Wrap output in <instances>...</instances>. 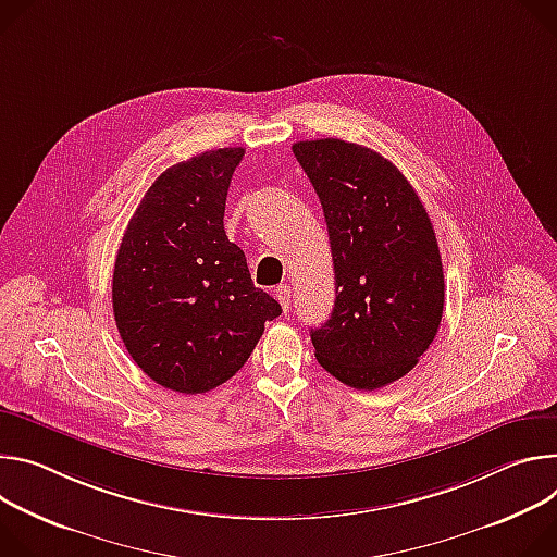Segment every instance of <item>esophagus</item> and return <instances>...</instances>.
I'll return each mask as SVG.
<instances>
[{
	"mask_svg": "<svg viewBox=\"0 0 557 557\" xmlns=\"http://www.w3.org/2000/svg\"><path fill=\"white\" fill-rule=\"evenodd\" d=\"M276 298H278L283 310L289 312V305H292V289H289V285H278L276 287Z\"/></svg>",
	"mask_w": 557,
	"mask_h": 557,
	"instance_id": "esophagus-1",
	"label": "esophagus"
}]
</instances>
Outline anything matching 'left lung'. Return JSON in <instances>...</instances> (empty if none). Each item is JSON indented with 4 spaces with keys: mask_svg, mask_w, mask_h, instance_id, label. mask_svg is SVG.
I'll use <instances>...</instances> for the list:
<instances>
[{
    "mask_svg": "<svg viewBox=\"0 0 557 557\" xmlns=\"http://www.w3.org/2000/svg\"><path fill=\"white\" fill-rule=\"evenodd\" d=\"M321 199L336 278L332 317L310 332L325 372L381 389L434 343L445 274L434 225L411 183L385 157L343 139L296 141Z\"/></svg>",
    "mask_w": 557,
    "mask_h": 557,
    "instance_id": "8db88e82",
    "label": "left lung"
}]
</instances>
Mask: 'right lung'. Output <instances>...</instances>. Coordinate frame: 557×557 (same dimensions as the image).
Segmentation results:
<instances>
[{
  "label": "right lung",
  "mask_w": 557,
  "mask_h": 557,
  "mask_svg": "<svg viewBox=\"0 0 557 557\" xmlns=\"http://www.w3.org/2000/svg\"><path fill=\"white\" fill-rule=\"evenodd\" d=\"M243 148H219L168 168L121 238L112 310L133 360L161 387L206 394L250 358L281 305L255 287L223 230Z\"/></svg>",
  "instance_id": "add662e5"
}]
</instances>
